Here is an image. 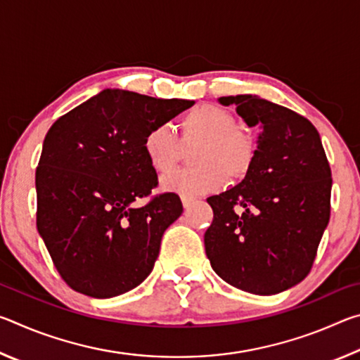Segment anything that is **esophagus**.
I'll return each instance as SVG.
<instances>
[{
  "label": "esophagus",
  "mask_w": 360,
  "mask_h": 360,
  "mask_svg": "<svg viewBox=\"0 0 360 360\" xmlns=\"http://www.w3.org/2000/svg\"><path fill=\"white\" fill-rule=\"evenodd\" d=\"M181 202H182V206H184V208L187 210V208H191V206L195 203V198L193 197H188V195H182Z\"/></svg>",
  "instance_id": "34e87169"
}]
</instances>
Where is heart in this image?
I'll return each mask as SVG.
<instances>
[{
    "label": "heart",
    "instance_id": "heart-1",
    "mask_svg": "<svg viewBox=\"0 0 360 360\" xmlns=\"http://www.w3.org/2000/svg\"><path fill=\"white\" fill-rule=\"evenodd\" d=\"M182 144L197 146L192 152L193 168L165 176L162 188L184 195L217 191L227 178L241 181L255 160V141L251 133L236 127V119L217 105L205 103L191 109L179 122ZM143 149L150 168L165 174L181 157L178 138L167 125H155L146 133Z\"/></svg>",
    "mask_w": 360,
    "mask_h": 360
}]
</instances>
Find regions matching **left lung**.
Returning a JSON list of instances; mask_svg holds the SVG:
<instances>
[{
    "mask_svg": "<svg viewBox=\"0 0 360 360\" xmlns=\"http://www.w3.org/2000/svg\"><path fill=\"white\" fill-rule=\"evenodd\" d=\"M260 130L245 179L206 202L205 233L212 270L236 289L273 295L311 270L330 219L332 172L321 136L303 115L257 95L221 96Z\"/></svg>",
    "mask_w": 360,
    "mask_h": 360,
    "instance_id": "1",
    "label": "left lung"
}]
</instances>
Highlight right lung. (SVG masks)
<instances>
[{"label":"right lung","instance_id":"obj_1","mask_svg":"<svg viewBox=\"0 0 360 360\" xmlns=\"http://www.w3.org/2000/svg\"><path fill=\"white\" fill-rule=\"evenodd\" d=\"M193 103L106 89L49 129L36 168V225L71 289L111 298L150 275L182 203L162 193L135 206L157 187L144 136Z\"/></svg>","mask_w":360,"mask_h":360}]
</instances>
